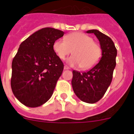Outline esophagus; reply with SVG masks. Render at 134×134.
<instances>
[{"instance_id": "obj_1", "label": "esophagus", "mask_w": 134, "mask_h": 134, "mask_svg": "<svg viewBox=\"0 0 134 134\" xmlns=\"http://www.w3.org/2000/svg\"><path fill=\"white\" fill-rule=\"evenodd\" d=\"M64 70H68V69H69V67H68V66L65 65L64 67Z\"/></svg>"}]
</instances>
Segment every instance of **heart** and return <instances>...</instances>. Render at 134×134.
I'll use <instances>...</instances> for the list:
<instances>
[{"label": "heart", "instance_id": "heart-1", "mask_svg": "<svg viewBox=\"0 0 134 134\" xmlns=\"http://www.w3.org/2000/svg\"><path fill=\"white\" fill-rule=\"evenodd\" d=\"M54 50L62 60L73 51L74 55L67 62L72 66H81L85 70L93 67L101 57L100 46L94 42L93 37L81 32L70 34L66 40H56L54 43Z\"/></svg>", "mask_w": 134, "mask_h": 134}]
</instances>
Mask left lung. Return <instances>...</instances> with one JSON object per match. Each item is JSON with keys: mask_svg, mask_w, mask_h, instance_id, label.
I'll use <instances>...</instances> for the list:
<instances>
[{"mask_svg": "<svg viewBox=\"0 0 134 134\" xmlns=\"http://www.w3.org/2000/svg\"><path fill=\"white\" fill-rule=\"evenodd\" d=\"M86 33L94 34L97 37L102 56L89 70L82 73L73 70L72 86L75 94L82 101L94 103L103 97L111 84L116 66L117 49L109 37L99 30L92 29Z\"/></svg>", "mask_w": 134, "mask_h": 134, "instance_id": "left-lung-1", "label": "left lung"}]
</instances>
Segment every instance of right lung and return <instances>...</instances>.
I'll list each match as a JSON object with an SVG mask.
<instances>
[{"label":"right lung","instance_id":"right-lung-1","mask_svg":"<svg viewBox=\"0 0 134 134\" xmlns=\"http://www.w3.org/2000/svg\"><path fill=\"white\" fill-rule=\"evenodd\" d=\"M64 34L62 31L46 27L19 46L12 62L10 85L15 97L27 107L41 106L52 95L64 70L54 43Z\"/></svg>","mask_w":134,"mask_h":134}]
</instances>
